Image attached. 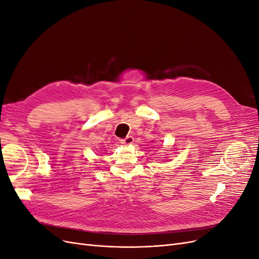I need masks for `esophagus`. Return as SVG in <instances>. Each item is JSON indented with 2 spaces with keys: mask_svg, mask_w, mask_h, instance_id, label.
Here are the masks:
<instances>
[{
  "mask_svg": "<svg viewBox=\"0 0 259 259\" xmlns=\"http://www.w3.org/2000/svg\"><path fill=\"white\" fill-rule=\"evenodd\" d=\"M120 142L123 145H132L133 143H134V138H133V136H127V137H125L124 139H121Z\"/></svg>",
  "mask_w": 259,
  "mask_h": 259,
  "instance_id": "obj_1",
  "label": "esophagus"
}]
</instances>
